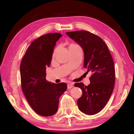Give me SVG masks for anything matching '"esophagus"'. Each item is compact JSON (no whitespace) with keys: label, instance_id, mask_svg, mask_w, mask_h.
<instances>
[{"label":"esophagus","instance_id":"1","mask_svg":"<svg viewBox=\"0 0 134 134\" xmlns=\"http://www.w3.org/2000/svg\"><path fill=\"white\" fill-rule=\"evenodd\" d=\"M74 87V84L72 83H69L68 84V89H70Z\"/></svg>","mask_w":134,"mask_h":134}]
</instances>
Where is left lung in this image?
Here are the masks:
<instances>
[{
  "mask_svg": "<svg viewBox=\"0 0 134 134\" xmlns=\"http://www.w3.org/2000/svg\"><path fill=\"white\" fill-rule=\"evenodd\" d=\"M66 35L81 46L84 53L83 66L92 75L90 83L74 85L81 88L78 108L87 115H94L102 109L110 98L115 83V69L113 58L103 40L86 31L67 32Z\"/></svg>",
  "mask_w": 134,
  "mask_h": 134,
  "instance_id": "1",
  "label": "left lung"
}]
</instances>
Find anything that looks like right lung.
Returning <instances> with one entry per match:
<instances>
[{"label":"right lung","mask_w":134,"mask_h":134,"mask_svg":"<svg viewBox=\"0 0 134 134\" xmlns=\"http://www.w3.org/2000/svg\"><path fill=\"white\" fill-rule=\"evenodd\" d=\"M60 33L48 34L35 40L27 49L20 65L21 86L28 103L37 114L54 115L58 110L59 98L67 89L65 83H52L46 79Z\"/></svg>","instance_id":"1"}]
</instances>
